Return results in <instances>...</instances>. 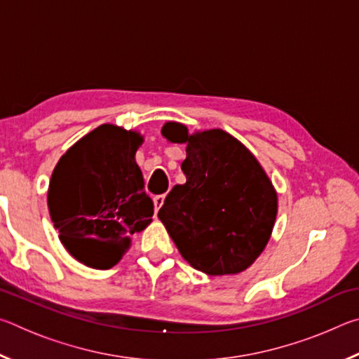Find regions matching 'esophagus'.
<instances>
[{
    "label": "esophagus",
    "instance_id": "34e87169",
    "mask_svg": "<svg viewBox=\"0 0 359 359\" xmlns=\"http://www.w3.org/2000/svg\"><path fill=\"white\" fill-rule=\"evenodd\" d=\"M163 203H165V194H158V196H155V198H154L155 214H158V210H160V208L163 205Z\"/></svg>",
    "mask_w": 359,
    "mask_h": 359
}]
</instances>
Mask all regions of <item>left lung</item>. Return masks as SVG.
<instances>
[{
    "label": "left lung",
    "instance_id": "8db88e82",
    "mask_svg": "<svg viewBox=\"0 0 359 359\" xmlns=\"http://www.w3.org/2000/svg\"><path fill=\"white\" fill-rule=\"evenodd\" d=\"M163 137L187 144V182L168 193L158 218L194 269L234 276L248 269L267 245L278 199L269 175L244 144L220 128L188 133L166 121Z\"/></svg>",
    "mask_w": 359,
    "mask_h": 359
}]
</instances>
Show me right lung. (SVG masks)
Here are the masks:
<instances>
[{"label": "right lung", "mask_w": 359, "mask_h": 359, "mask_svg": "<svg viewBox=\"0 0 359 359\" xmlns=\"http://www.w3.org/2000/svg\"><path fill=\"white\" fill-rule=\"evenodd\" d=\"M144 136L104 123L66 150L53 169L47 205L66 250L93 269H111L149 226L154 201L144 191L136 151Z\"/></svg>", "instance_id": "1"}]
</instances>
